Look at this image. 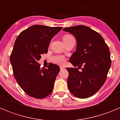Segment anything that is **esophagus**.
<instances>
[{
	"label": "esophagus",
	"mask_w": 120,
	"mask_h": 120,
	"mask_svg": "<svg viewBox=\"0 0 120 120\" xmlns=\"http://www.w3.org/2000/svg\"><path fill=\"white\" fill-rule=\"evenodd\" d=\"M60 70H64L65 68L64 67H63V66H60Z\"/></svg>",
	"instance_id": "obj_1"
}]
</instances>
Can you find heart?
Segmentation results:
<instances>
[{
	"label": "heart",
	"mask_w": 120,
	"mask_h": 120,
	"mask_svg": "<svg viewBox=\"0 0 120 120\" xmlns=\"http://www.w3.org/2000/svg\"><path fill=\"white\" fill-rule=\"evenodd\" d=\"M71 38H73V37L72 36L70 35V34H65V35L63 36V40L64 41V40L69 39ZM51 60L53 63H54L60 65L64 64L65 63V62H66V59H65V57L61 55H57L53 56L51 58Z\"/></svg>",
	"instance_id": "b5f03b06"
}]
</instances>
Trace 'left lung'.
Segmentation results:
<instances>
[{"instance_id":"left-lung-1","label":"left lung","mask_w":120,"mask_h":120,"mask_svg":"<svg viewBox=\"0 0 120 120\" xmlns=\"http://www.w3.org/2000/svg\"><path fill=\"white\" fill-rule=\"evenodd\" d=\"M64 31L73 34L77 39L76 51L71 56L70 62L77 68H67V84L75 97L86 98L100 89L106 80L111 63L109 46L103 37L86 26L66 27Z\"/></svg>"}]
</instances>
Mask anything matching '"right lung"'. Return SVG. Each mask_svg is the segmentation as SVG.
<instances>
[{"label": "right lung", "instance_id": "add662e5", "mask_svg": "<svg viewBox=\"0 0 120 120\" xmlns=\"http://www.w3.org/2000/svg\"><path fill=\"white\" fill-rule=\"evenodd\" d=\"M62 29L36 24L22 31L15 41L10 57L14 77L30 97L41 99L53 91L60 68L50 63L47 68H41L38 61L41 54L47 53L53 37Z\"/></svg>", "mask_w": 120, "mask_h": 120}]
</instances>
